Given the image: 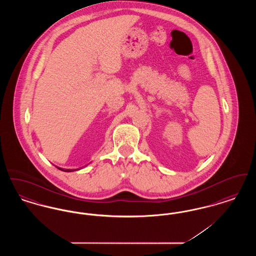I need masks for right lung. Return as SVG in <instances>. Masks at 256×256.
<instances>
[{"mask_svg":"<svg viewBox=\"0 0 256 256\" xmlns=\"http://www.w3.org/2000/svg\"><path fill=\"white\" fill-rule=\"evenodd\" d=\"M58 170H63V172H73V170H65V169H62V168H60V167H56Z\"/></svg>","mask_w":256,"mask_h":256,"instance_id":"obj_1","label":"right lung"}]
</instances>
